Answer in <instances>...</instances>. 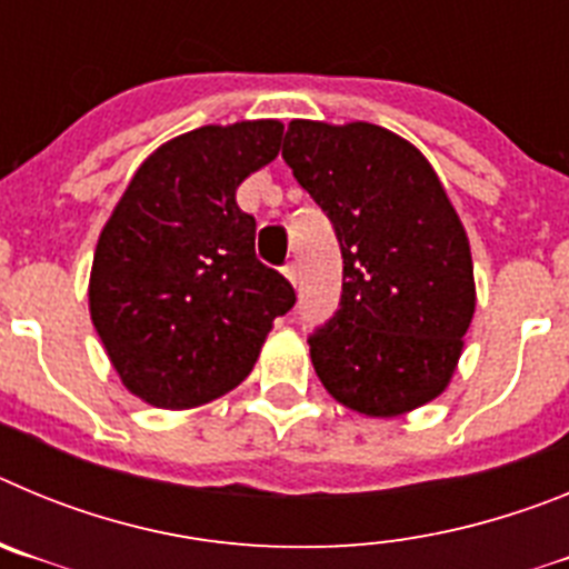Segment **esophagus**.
<instances>
[{
	"label": "esophagus",
	"mask_w": 569,
	"mask_h": 569,
	"mask_svg": "<svg viewBox=\"0 0 569 569\" xmlns=\"http://www.w3.org/2000/svg\"><path fill=\"white\" fill-rule=\"evenodd\" d=\"M281 273H284V279H288L293 288L299 284V268H296L293 261H290V264H284V270H281Z\"/></svg>",
	"instance_id": "1"
}]
</instances>
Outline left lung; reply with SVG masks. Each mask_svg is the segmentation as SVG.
<instances>
[{"label":"left lung","instance_id":"1","mask_svg":"<svg viewBox=\"0 0 569 569\" xmlns=\"http://www.w3.org/2000/svg\"><path fill=\"white\" fill-rule=\"evenodd\" d=\"M281 159L333 222L341 308L310 336L325 390L396 419L453 381L476 313L470 239L433 164L370 122L293 119Z\"/></svg>","mask_w":569,"mask_h":569}]
</instances>
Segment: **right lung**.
Returning <instances> with one entry per match:
<instances>
[{
	"mask_svg": "<svg viewBox=\"0 0 569 569\" xmlns=\"http://www.w3.org/2000/svg\"><path fill=\"white\" fill-rule=\"evenodd\" d=\"M284 124L244 119L173 136L139 164L99 233L90 321L124 390L202 407L253 370L293 288L256 259L236 188L279 156Z\"/></svg>",
	"mask_w": 569,
	"mask_h": 569,
	"instance_id": "add662e5",
	"label": "right lung"
}]
</instances>
